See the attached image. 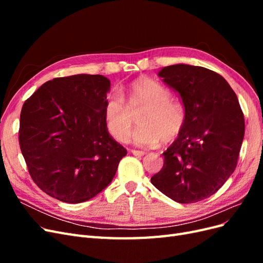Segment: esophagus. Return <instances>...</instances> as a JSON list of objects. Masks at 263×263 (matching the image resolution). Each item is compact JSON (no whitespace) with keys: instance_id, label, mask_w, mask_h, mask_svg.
Returning <instances> with one entry per match:
<instances>
[{"instance_id":"34e87169","label":"esophagus","mask_w":263,"mask_h":263,"mask_svg":"<svg viewBox=\"0 0 263 263\" xmlns=\"http://www.w3.org/2000/svg\"><path fill=\"white\" fill-rule=\"evenodd\" d=\"M130 153L134 155V156H138V157H141V156H144L146 153L145 151H141V150H130Z\"/></svg>"}]
</instances>
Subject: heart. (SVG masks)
I'll list each match as a JSON object with an SVG mask.
<instances>
[{
  "mask_svg": "<svg viewBox=\"0 0 263 263\" xmlns=\"http://www.w3.org/2000/svg\"><path fill=\"white\" fill-rule=\"evenodd\" d=\"M139 127L134 141L139 146H155L162 140L170 144L179 138L185 125V109L171 100L169 89L149 78H139L126 87L124 97L117 92L107 95L104 119L109 134L118 140H128L133 128V115L138 109Z\"/></svg>",
  "mask_w": 263,
  "mask_h": 263,
  "instance_id": "b5f03b06",
  "label": "heart"
}]
</instances>
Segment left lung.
<instances>
[{
  "mask_svg": "<svg viewBox=\"0 0 263 263\" xmlns=\"http://www.w3.org/2000/svg\"><path fill=\"white\" fill-rule=\"evenodd\" d=\"M179 92L185 125L163 153L162 169L151 183L182 204L208 198L236 169L245 135L237 95L220 74L203 67L173 65L158 73Z\"/></svg>",
  "mask_w": 263,
  "mask_h": 263,
  "instance_id": "left-lung-1",
  "label": "left lung"
}]
</instances>
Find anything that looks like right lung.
<instances>
[{
    "label": "right lung",
    "mask_w": 263,
    "mask_h": 263,
    "mask_svg": "<svg viewBox=\"0 0 263 263\" xmlns=\"http://www.w3.org/2000/svg\"><path fill=\"white\" fill-rule=\"evenodd\" d=\"M101 74L54 78L24 103L18 140L31 179L46 194L81 203L112 182L127 150L110 136Z\"/></svg>",
    "instance_id": "right-lung-1"
}]
</instances>
